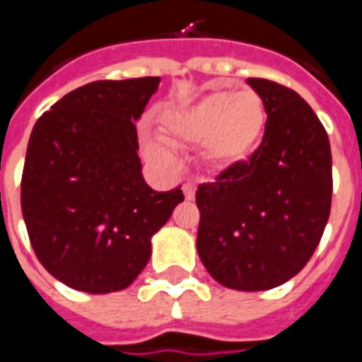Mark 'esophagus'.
Segmentation results:
<instances>
[{
    "instance_id": "esophagus-1",
    "label": "esophagus",
    "mask_w": 362,
    "mask_h": 362,
    "mask_svg": "<svg viewBox=\"0 0 362 362\" xmlns=\"http://www.w3.org/2000/svg\"><path fill=\"white\" fill-rule=\"evenodd\" d=\"M194 191H197V187H194L193 183H185V185H183V193H185L187 201H193Z\"/></svg>"
}]
</instances>
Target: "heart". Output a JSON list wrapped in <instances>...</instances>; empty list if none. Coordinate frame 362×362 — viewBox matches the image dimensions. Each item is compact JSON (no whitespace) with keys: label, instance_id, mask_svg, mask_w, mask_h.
Listing matches in <instances>:
<instances>
[{"label":"heart","instance_id":"b5f03b06","mask_svg":"<svg viewBox=\"0 0 362 362\" xmlns=\"http://www.w3.org/2000/svg\"><path fill=\"white\" fill-rule=\"evenodd\" d=\"M265 103L253 89L204 95L197 103L165 117L169 140L204 144V158L214 168L234 165L247 158L265 128ZM150 158L173 165L175 158L160 142L148 146Z\"/></svg>","mask_w":362,"mask_h":362}]
</instances>
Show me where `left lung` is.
Masks as SVG:
<instances>
[{"label": "left lung", "instance_id": "8db88e82", "mask_svg": "<svg viewBox=\"0 0 362 362\" xmlns=\"http://www.w3.org/2000/svg\"><path fill=\"white\" fill-rule=\"evenodd\" d=\"M263 99L265 134L247 161L197 189V251L214 281L269 291L298 275L332 210V150L316 112L288 87L250 78Z\"/></svg>", "mask_w": 362, "mask_h": 362}]
</instances>
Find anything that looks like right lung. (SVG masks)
I'll return each mask as SVG.
<instances>
[{"mask_svg":"<svg viewBox=\"0 0 362 362\" xmlns=\"http://www.w3.org/2000/svg\"><path fill=\"white\" fill-rule=\"evenodd\" d=\"M160 78L93 81L64 95L30 132L21 209L42 267L89 294L127 288L148 265L152 235L183 202L142 177L136 120Z\"/></svg>","mask_w":362,"mask_h":362,"instance_id":"obj_1","label":"right lung"}]
</instances>
